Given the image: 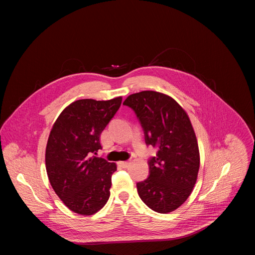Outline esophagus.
<instances>
[{
  "label": "esophagus",
  "instance_id": "34e87169",
  "mask_svg": "<svg viewBox=\"0 0 255 255\" xmlns=\"http://www.w3.org/2000/svg\"><path fill=\"white\" fill-rule=\"evenodd\" d=\"M119 165L123 168H128L130 165V161L129 160H125V161H119Z\"/></svg>",
  "mask_w": 255,
  "mask_h": 255
}]
</instances>
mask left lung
I'll return each mask as SVG.
<instances>
[{"mask_svg": "<svg viewBox=\"0 0 255 255\" xmlns=\"http://www.w3.org/2000/svg\"><path fill=\"white\" fill-rule=\"evenodd\" d=\"M123 104L139 119L145 143L157 150L149 160V177L137 183L138 195L154 212H173L190 196L200 167L198 141L188 115L174 99L152 90L130 95Z\"/></svg>", "mask_w": 255, "mask_h": 255, "instance_id": "1", "label": "left lung"}]
</instances>
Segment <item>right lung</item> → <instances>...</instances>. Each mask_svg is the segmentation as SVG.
<instances>
[{
  "mask_svg": "<svg viewBox=\"0 0 255 255\" xmlns=\"http://www.w3.org/2000/svg\"><path fill=\"white\" fill-rule=\"evenodd\" d=\"M122 97L107 101L83 99L72 102L54 122L45 149V169L51 186L72 212L90 216L111 196L117 165L97 157L100 136L117 113Z\"/></svg>",
  "mask_w": 255,
  "mask_h": 255,
  "instance_id": "obj_1",
  "label": "right lung"
}]
</instances>
